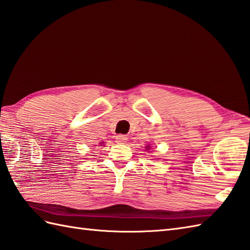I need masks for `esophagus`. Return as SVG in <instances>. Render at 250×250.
Returning <instances> with one entry per match:
<instances>
[{"label": "esophagus", "instance_id": "esophagus-1", "mask_svg": "<svg viewBox=\"0 0 250 250\" xmlns=\"http://www.w3.org/2000/svg\"><path fill=\"white\" fill-rule=\"evenodd\" d=\"M128 138H127L125 135H118L115 137V142L118 143H126Z\"/></svg>", "mask_w": 250, "mask_h": 250}]
</instances>
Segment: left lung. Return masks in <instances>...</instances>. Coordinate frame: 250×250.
Segmentation results:
<instances>
[{
	"label": "left lung",
	"instance_id": "left-lung-1",
	"mask_svg": "<svg viewBox=\"0 0 250 250\" xmlns=\"http://www.w3.org/2000/svg\"><path fill=\"white\" fill-rule=\"evenodd\" d=\"M149 147H151V146H146V148H147V149H148V148H149Z\"/></svg>",
	"mask_w": 250,
	"mask_h": 250
}]
</instances>
